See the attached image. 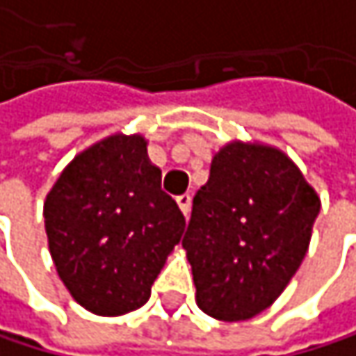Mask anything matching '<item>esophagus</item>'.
I'll list each match as a JSON object with an SVG mask.
<instances>
[{
	"label": "esophagus",
	"instance_id": "34e87169",
	"mask_svg": "<svg viewBox=\"0 0 356 356\" xmlns=\"http://www.w3.org/2000/svg\"><path fill=\"white\" fill-rule=\"evenodd\" d=\"M177 204L181 208V212L185 216H189V210H191V195L189 193H183V195H177Z\"/></svg>",
	"mask_w": 356,
	"mask_h": 356
}]
</instances>
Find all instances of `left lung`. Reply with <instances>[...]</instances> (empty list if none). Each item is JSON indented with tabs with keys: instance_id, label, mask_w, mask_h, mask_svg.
Here are the masks:
<instances>
[{
	"instance_id": "obj_1",
	"label": "left lung",
	"mask_w": 356,
	"mask_h": 356,
	"mask_svg": "<svg viewBox=\"0 0 356 356\" xmlns=\"http://www.w3.org/2000/svg\"><path fill=\"white\" fill-rule=\"evenodd\" d=\"M320 197L278 148L231 142L193 197L183 249L197 307L222 321L270 307L299 270Z\"/></svg>"
}]
</instances>
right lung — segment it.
Listing matches in <instances>:
<instances>
[{"label":"right lung","mask_w":356,"mask_h":356,"mask_svg":"<svg viewBox=\"0 0 356 356\" xmlns=\"http://www.w3.org/2000/svg\"><path fill=\"white\" fill-rule=\"evenodd\" d=\"M42 216L61 282L84 309L108 318L150 299L185 229L140 134L80 152L47 193Z\"/></svg>","instance_id":"right-lung-1"}]
</instances>
